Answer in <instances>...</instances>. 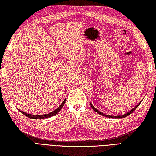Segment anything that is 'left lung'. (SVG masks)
Masks as SVG:
<instances>
[{"label":"left lung","mask_w":156,"mask_h":156,"mask_svg":"<svg viewBox=\"0 0 156 156\" xmlns=\"http://www.w3.org/2000/svg\"><path fill=\"white\" fill-rule=\"evenodd\" d=\"M142 101H140L139 102V103H138V105H136L134 108L133 109H131L130 111H129V112H127V113H126L125 114H124V115H117V116H114V115H106V114H105V113H102V112H101V111H99V110H98L96 108H95V107L91 104V103L90 102V105H91V108H92L95 112L96 113H98V114H99V115H102V116H105V117H109V118H114V119H117V118H118V119H120V118H124V117H127V116H129V115H130V114H131L133 112V111L137 108V107L139 106V105L140 104V103L142 102Z\"/></svg>","instance_id":"obj_1"}]
</instances>
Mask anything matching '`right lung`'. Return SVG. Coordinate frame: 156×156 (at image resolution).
Returning a JSON list of instances; mask_svg holds the SVG:
<instances>
[{
	"label": "right lung",
	"mask_w": 156,
	"mask_h": 156,
	"mask_svg": "<svg viewBox=\"0 0 156 156\" xmlns=\"http://www.w3.org/2000/svg\"><path fill=\"white\" fill-rule=\"evenodd\" d=\"M66 101V99H64L63 102L61 103V105H60L57 109H56L55 110H54L53 111H52V112L51 113H49L47 114H44V115H31V114H29L27 113H26L24 112V111H22L21 110H20V112H21L22 114H23L24 115H26V117H29L30 119H45V118H48V117H53L54 116V115H57L60 111L61 110V109L62 108V107L64 106V105H65V102Z\"/></svg>",
	"instance_id": "right-lung-1"
}]
</instances>
